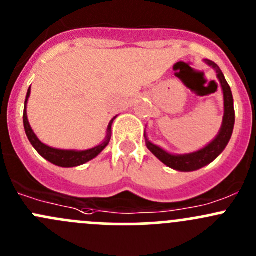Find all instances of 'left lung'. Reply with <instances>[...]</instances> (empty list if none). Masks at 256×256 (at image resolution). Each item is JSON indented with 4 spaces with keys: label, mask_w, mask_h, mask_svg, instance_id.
<instances>
[{
    "label": "left lung",
    "mask_w": 256,
    "mask_h": 256,
    "mask_svg": "<svg viewBox=\"0 0 256 256\" xmlns=\"http://www.w3.org/2000/svg\"><path fill=\"white\" fill-rule=\"evenodd\" d=\"M206 63L209 66L216 70V78L219 79V82L222 85V90H223L224 95V116H223V122H222V128L219 130V134L216 138L212 141L210 144H207L204 148H200L198 151L192 152V154H172L170 152L164 151L161 147L156 146L152 142H150L146 138V146L162 164L166 166L171 167V168L176 170V171L180 172H192L197 171V170L202 168V167L207 166V164L213 162L228 144L229 140L232 138L234 128V122H236V112H234V100L233 94L229 84L226 82L224 74L222 73L220 68L216 66L214 62L208 60L206 59Z\"/></svg>",
    "instance_id": "8db88e82"
}]
</instances>
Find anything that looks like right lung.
Segmentation results:
<instances>
[{
  "label": "right lung",
  "instance_id": "add662e5",
  "mask_svg": "<svg viewBox=\"0 0 256 256\" xmlns=\"http://www.w3.org/2000/svg\"><path fill=\"white\" fill-rule=\"evenodd\" d=\"M30 95V86L27 92V96H26L24 102V112H23V125H24L26 135H27L28 140L32 144V146L37 150L38 154L46 158L47 161L50 162V164H56V166L59 167H76L80 166V164H84L86 162H89L90 160L95 158L105 147L108 146L110 142V138H112V125L114 120L116 118H112L109 122V126H108V132L106 138L102 141V144H98V146L92 147V148L85 150V151H76V150H59V148H53V147H49L47 144H44L42 141H40V138L36 136V134L33 132L32 128H30V122H28L27 118V112H26V108H27V102L28 98Z\"/></svg>",
  "mask_w": 256,
  "mask_h": 256
}]
</instances>
